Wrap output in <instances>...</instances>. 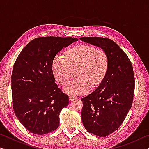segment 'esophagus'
I'll return each instance as SVG.
<instances>
[{"mask_svg": "<svg viewBox=\"0 0 149 149\" xmlns=\"http://www.w3.org/2000/svg\"><path fill=\"white\" fill-rule=\"evenodd\" d=\"M75 99H76V97H74V96H70V97H69V99L70 100H74Z\"/></svg>", "mask_w": 149, "mask_h": 149, "instance_id": "1", "label": "esophagus"}]
</instances>
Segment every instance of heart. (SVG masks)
Wrapping results in <instances>:
<instances>
[{"instance_id": "heart-1", "label": "heart", "mask_w": 149, "mask_h": 149, "mask_svg": "<svg viewBox=\"0 0 149 149\" xmlns=\"http://www.w3.org/2000/svg\"><path fill=\"white\" fill-rule=\"evenodd\" d=\"M64 57L56 55L52 60L51 68L55 79L60 85L66 84L72 77V70L77 68V79L64 88L72 95L89 91L91 87L99 85L108 67V57L104 50L89 45H78L66 50Z\"/></svg>"}]
</instances>
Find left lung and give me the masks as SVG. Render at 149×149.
I'll use <instances>...</instances> for the list:
<instances>
[{"label":"left lung","mask_w":149,"mask_h":149,"mask_svg":"<svg viewBox=\"0 0 149 149\" xmlns=\"http://www.w3.org/2000/svg\"><path fill=\"white\" fill-rule=\"evenodd\" d=\"M107 52L108 67L98 87L81 98V120L88 132L106 137L122 124L132 106L135 77L132 64L123 50L108 38L81 37Z\"/></svg>","instance_id":"1"}]
</instances>
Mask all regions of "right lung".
<instances>
[{"instance_id": "right-lung-1", "label": "right lung", "mask_w": 149, "mask_h": 149, "mask_svg": "<svg viewBox=\"0 0 149 149\" xmlns=\"http://www.w3.org/2000/svg\"><path fill=\"white\" fill-rule=\"evenodd\" d=\"M72 37H42L29 42L15 61L11 78L15 114L31 133L44 135L57 129L68 95L55 83L51 64L58 52L77 41Z\"/></svg>"}]
</instances>
